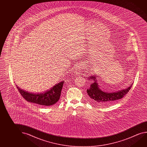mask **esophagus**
I'll return each mask as SVG.
<instances>
[{
    "label": "esophagus",
    "instance_id": "1",
    "mask_svg": "<svg viewBox=\"0 0 147 147\" xmlns=\"http://www.w3.org/2000/svg\"><path fill=\"white\" fill-rule=\"evenodd\" d=\"M82 65H78L77 67H76V69H75V72H76V74H80V72H81V70H82Z\"/></svg>",
    "mask_w": 147,
    "mask_h": 147
}]
</instances>
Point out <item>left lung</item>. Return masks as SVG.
Returning a JSON list of instances; mask_svg holds the SVG:
<instances>
[{
    "instance_id": "8db88e82",
    "label": "left lung",
    "mask_w": 147,
    "mask_h": 147,
    "mask_svg": "<svg viewBox=\"0 0 147 147\" xmlns=\"http://www.w3.org/2000/svg\"><path fill=\"white\" fill-rule=\"evenodd\" d=\"M97 76L92 75L87 77V80L90 81V85L87 89V93L89 95V101L94 104H107L112 103L113 102L122 98L129 91L133 84L130 87L123 90L116 92H106L102 91L99 88L98 83L97 82Z\"/></svg>"
}]
</instances>
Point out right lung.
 <instances>
[{"mask_svg":"<svg viewBox=\"0 0 147 147\" xmlns=\"http://www.w3.org/2000/svg\"><path fill=\"white\" fill-rule=\"evenodd\" d=\"M64 81L56 84L50 90L40 93H33L24 91L17 87L22 97L27 101L43 106H50L55 104L60 98L61 91Z\"/></svg>","mask_w":147,"mask_h":147,"instance_id":"right-lung-1","label":"right lung"}]
</instances>
